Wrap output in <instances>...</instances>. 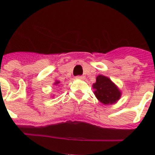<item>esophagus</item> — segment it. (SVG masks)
<instances>
[{
	"instance_id": "esophagus-1",
	"label": "esophagus",
	"mask_w": 155,
	"mask_h": 155,
	"mask_svg": "<svg viewBox=\"0 0 155 155\" xmlns=\"http://www.w3.org/2000/svg\"><path fill=\"white\" fill-rule=\"evenodd\" d=\"M76 79H80V80H83V79H84V76H77Z\"/></svg>"
}]
</instances>
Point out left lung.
<instances>
[{
  "instance_id": "1",
  "label": "left lung",
  "mask_w": 155,
  "mask_h": 155,
  "mask_svg": "<svg viewBox=\"0 0 155 155\" xmlns=\"http://www.w3.org/2000/svg\"><path fill=\"white\" fill-rule=\"evenodd\" d=\"M92 87L94 95L104 105L116 103L121 97V91L118 87L109 78L102 74L97 76L96 82Z\"/></svg>"
}]
</instances>
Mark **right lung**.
I'll return each mask as SVG.
<instances>
[{"label":"right lung","mask_w":155,"mask_h":155,"mask_svg":"<svg viewBox=\"0 0 155 155\" xmlns=\"http://www.w3.org/2000/svg\"><path fill=\"white\" fill-rule=\"evenodd\" d=\"M58 84H60V81H56L55 83H54V84H55V85H57Z\"/></svg>","instance_id":"add662e5"}]
</instances>
